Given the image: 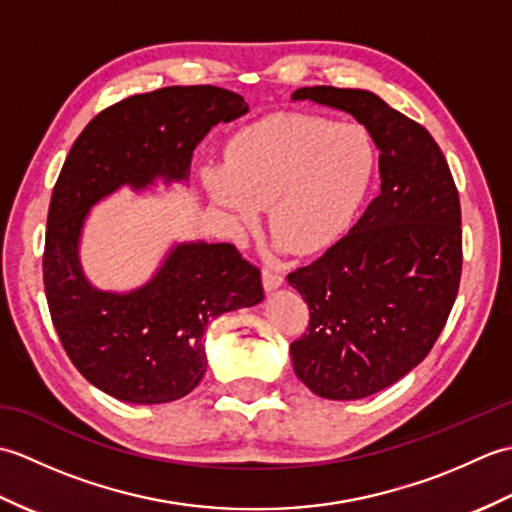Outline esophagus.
<instances>
[{"label":"esophagus","instance_id":"1","mask_svg":"<svg viewBox=\"0 0 512 512\" xmlns=\"http://www.w3.org/2000/svg\"><path fill=\"white\" fill-rule=\"evenodd\" d=\"M262 284H264L266 292L277 290L281 284H284V277H281L277 270H273V268H264L262 270Z\"/></svg>","mask_w":512,"mask_h":512}]
</instances>
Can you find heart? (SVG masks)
Returning <instances> with one entry per match:
<instances>
[{"label": "heart", "instance_id": "1", "mask_svg": "<svg viewBox=\"0 0 512 512\" xmlns=\"http://www.w3.org/2000/svg\"><path fill=\"white\" fill-rule=\"evenodd\" d=\"M376 169V149L361 125L279 114L239 132L226 167L206 171L211 198L237 228L270 206L279 248L323 253L350 231Z\"/></svg>", "mask_w": 512, "mask_h": 512}]
</instances>
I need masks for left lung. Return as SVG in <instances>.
Wrapping results in <instances>:
<instances>
[{
    "label": "left lung",
    "instance_id": "left-lung-1",
    "mask_svg": "<svg viewBox=\"0 0 512 512\" xmlns=\"http://www.w3.org/2000/svg\"><path fill=\"white\" fill-rule=\"evenodd\" d=\"M352 114L372 136L380 193L350 233L288 275L310 308L292 341L299 380L328 400H358L394 385L449 319L462 275V215L433 136L367 90L314 85L292 94Z\"/></svg>",
    "mask_w": 512,
    "mask_h": 512
}]
</instances>
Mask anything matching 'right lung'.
Returning <instances> with one entry per match:
<instances>
[{"label": "right lung", "instance_id": "add662e5", "mask_svg": "<svg viewBox=\"0 0 512 512\" xmlns=\"http://www.w3.org/2000/svg\"><path fill=\"white\" fill-rule=\"evenodd\" d=\"M246 112L242 96L215 85L136 94L94 116L63 162L48 211L43 286L63 350L112 398L160 405L187 396L206 372L209 323L257 306L264 288L259 268L233 244L182 242L145 286L99 290L79 259L88 213L121 187L187 182L200 140Z\"/></svg>", "mask_w": 512, "mask_h": 512}]
</instances>
